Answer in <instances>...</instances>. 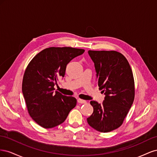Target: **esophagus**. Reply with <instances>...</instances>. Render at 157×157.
Listing matches in <instances>:
<instances>
[{"mask_svg":"<svg viewBox=\"0 0 157 157\" xmlns=\"http://www.w3.org/2000/svg\"><path fill=\"white\" fill-rule=\"evenodd\" d=\"M77 102H78V103H82V104H85V103H86V101L83 100V99H79V98L77 99Z\"/></svg>","mask_w":157,"mask_h":157,"instance_id":"obj_1","label":"esophagus"}]
</instances>
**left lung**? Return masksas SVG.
I'll list each match as a JSON object with an SVG mask.
<instances>
[{
    "label": "left lung",
    "instance_id": "1",
    "mask_svg": "<svg viewBox=\"0 0 157 157\" xmlns=\"http://www.w3.org/2000/svg\"><path fill=\"white\" fill-rule=\"evenodd\" d=\"M88 53L94 63L98 84L105 94L101 104L91 101L92 115L88 124L100 132L120 127L134 102L135 89L132 69L125 57L116 51H93Z\"/></svg>",
    "mask_w": 157,
    "mask_h": 157
}]
</instances>
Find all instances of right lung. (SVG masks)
Here are the masks:
<instances>
[{"label": "right lung", "instance_id": "right-lung-1", "mask_svg": "<svg viewBox=\"0 0 157 157\" xmlns=\"http://www.w3.org/2000/svg\"><path fill=\"white\" fill-rule=\"evenodd\" d=\"M84 50L50 47L36 54L23 75L22 92L30 116L38 124L51 128L63 123L77 105V99L55 91L58 78L65 76L66 66Z\"/></svg>", "mask_w": 157, "mask_h": 157}]
</instances>
